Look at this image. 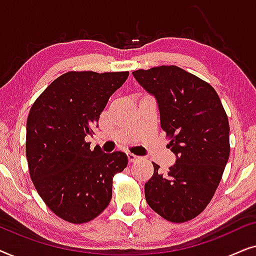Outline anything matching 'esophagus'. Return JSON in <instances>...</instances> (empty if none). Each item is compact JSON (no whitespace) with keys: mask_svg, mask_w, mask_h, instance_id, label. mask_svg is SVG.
I'll return each mask as SVG.
<instances>
[{"mask_svg":"<svg viewBox=\"0 0 256 256\" xmlns=\"http://www.w3.org/2000/svg\"><path fill=\"white\" fill-rule=\"evenodd\" d=\"M127 157H128L129 163H134L135 160H138L140 158L138 156H136V155H134V154H132V152H128L127 154Z\"/></svg>","mask_w":256,"mask_h":256,"instance_id":"esophagus-1","label":"esophagus"}]
</instances>
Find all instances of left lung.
<instances>
[{"instance_id":"left-lung-1","label":"left lung","mask_w":256,"mask_h":256,"mask_svg":"<svg viewBox=\"0 0 256 256\" xmlns=\"http://www.w3.org/2000/svg\"><path fill=\"white\" fill-rule=\"evenodd\" d=\"M132 76L155 96L160 127L170 138L176 163L144 185L146 200L172 222L191 220L204 211L222 180L230 157V124L216 90L178 66L138 70Z\"/></svg>"}]
</instances>
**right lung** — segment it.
<instances>
[{
  "mask_svg": "<svg viewBox=\"0 0 256 256\" xmlns=\"http://www.w3.org/2000/svg\"><path fill=\"white\" fill-rule=\"evenodd\" d=\"M129 72H68L37 98L26 121V160L38 194L59 218L84 224L110 205L113 177L127 166L122 152L90 149L112 94Z\"/></svg>",
  "mask_w": 256,
  "mask_h": 256,
  "instance_id": "obj_1",
  "label": "right lung"
}]
</instances>
